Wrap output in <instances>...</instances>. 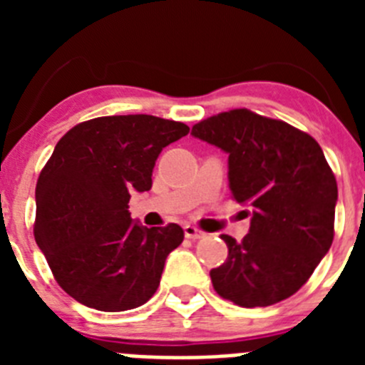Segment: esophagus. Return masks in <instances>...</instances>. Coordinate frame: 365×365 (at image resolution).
Returning a JSON list of instances; mask_svg holds the SVG:
<instances>
[{"instance_id": "obj_1", "label": "esophagus", "mask_w": 365, "mask_h": 365, "mask_svg": "<svg viewBox=\"0 0 365 365\" xmlns=\"http://www.w3.org/2000/svg\"><path fill=\"white\" fill-rule=\"evenodd\" d=\"M185 235L188 237V240H202V237H205V232H201L199 228L192 227V225H186Z\"/></svg>"}]
</instances>
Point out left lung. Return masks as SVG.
Segmentation results:
<instances>
[{
  "label": "left lung",
  "mask_w": 365,
  "mask_h": 365,
  "mask_svg": "<svg viewBox=\"0 0 365 365\" xmlns=\"http://www.w3.org/2000/svg\"><path fill=\"white\" fill-rule=\"evenodd\" d=\"M192 135L228 153L232 197L250 208L241 243L221 235L228 257L210 270L215 292L248 309L287 299L333 243L338 188L320 144L248 109L206 118Z\"/></svg>",
  "instance_id": "1"
}]
</instances>
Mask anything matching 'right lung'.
Wrapping results in <instances>:
<instances>
[{
  "instance_id": "add662e5",
  "label": "right lung",
  "mask_w": 365,
  "mask_h": 365,
  "mask_svg": "<svg viewBox=\"0 0 365 365\" xmlns=\"http://www.w3.org/2000/svg\"><path fill=\"white\" fill-rule=\"evenodd\" d=\"M190 128L153 115H115L67 131L38 177L34 240L58 285L86 307L120 312L155 294L185 232L131 219L163 148Z\"/></svg>"
}]
</instances>
